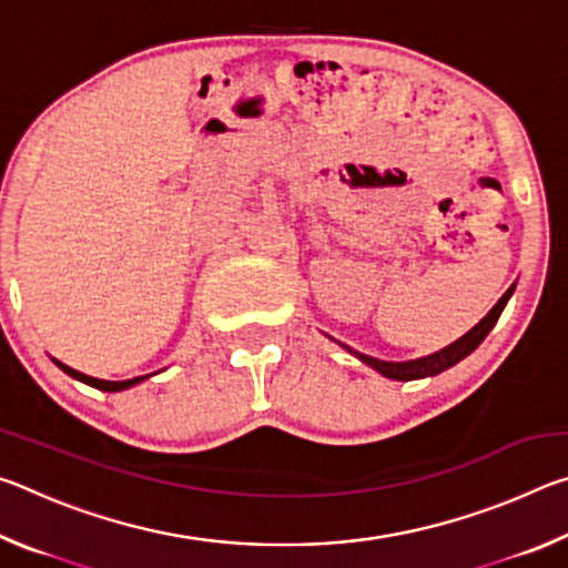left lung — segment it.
<instances>
[{"label": "left lung", "mask_w": 568, "mask_h": 568, "mask_svg": "<svg viewBox=\"0 0 568 568\" xmlns=\"http://www.w3.org/2000/svg\"><path fill=\"white\" fill-rule=\"evenodd\" d=\"M514 293V285L508 287V291L501 295V301H498L491 313L486 315L484 321H480L474 331H468L464 338H458L456 343H450L448 348L438 351L434 355H426V358H418V361H406V363H386V361H378V358H371V355H361L355 353L363 363H368L371 368L381 371L383 376L386 378H393V381H416V378H426V376H436V373L450 368V365H456L458 361H464L468 353H474L480 343H484V338L488 333H491V328L498 321V315H501V311L508 303V297H511ZM351 351V348H348Z\"/></svg>", "instance_id": "8db88e82"}]
</instances>
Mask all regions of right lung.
Segmentation results:
<instances>
[{
  "label": "right lung",
  "instance_id": "add662e5",
  "mask_svg": "<svg viewBox=\"0 0 568 568\" xmlns=\"http://www.w3.org/2000/svg\"><path fill=\"white\" fill-rule=\"evenodd\" d=\"M57 365H60V368L67 373V376H72V378H77V381H82V383H88V386H92V388H100V390H110V393H114V390H124V388H130V386H134V383H140V381H145L148 376H140V378H130V381H100V378H92V376H84V373H80V371H74V368H70V365H64V363H60V361H54Z\"/></svg>",
  "mask_w": 568,
  "mask_h": 568
}]
</instances>
